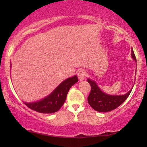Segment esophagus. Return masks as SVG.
<instances>
[{"instance_id":"obj_1","label":"esophagus","mask_w":147,"mask_h":147,"mask_svg":"<svg viewBox=\"0 0 147 147\" xmlns=\"http://www.w3.org/2000/svg\"><path fill=\"white\" fill-rule=\"evenodd\" d=\"M87 76V73H86L85 70L84 69H80L79 70L78 73V77L79 78L80 80H84V78L86 77Z\"/></svg>"}]
</instances>
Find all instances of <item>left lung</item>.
<instances>
[{
  "mask_svg": "<svg viewBox=\"0 0 147 147\" xmlns=\"http://www.w3.org/2000/svg\"><path fill=\"white\" fill-rule=\"evenodd\" d=\"M131 55L133 59L136 61L132 48ZM88 82L91 86V92L88 97V103L94 110L98 112H106L116 109L127 99L132 90V88L124 95L112 96L102 92L93 80L88 79Z\"/></svg>",
  "mask_w": 147,
  "mask_h": 147,
  "instance_id": "obj_1",
  "label": "left lung"
}]
</instances>
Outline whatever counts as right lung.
<instances>
[{
	"mask_svg": "<svg viewBox=\"0 0 147 147\" xmlns=\"http://www.w3.org/2000/svg\"><path fill=\"white\" fill-rule=\"evenodd\" d=\"M78 82L77 76L67 78L61 82L49 96L38 102L24 104L30 109L43 114L54 113L59 110L65 101L70 88Z\"/></svg>",
	"mask_w": 147,
	"mask_h": 147,
	"instance_id": "add662e5",
	"label": "right lung"
}]
</instances>
